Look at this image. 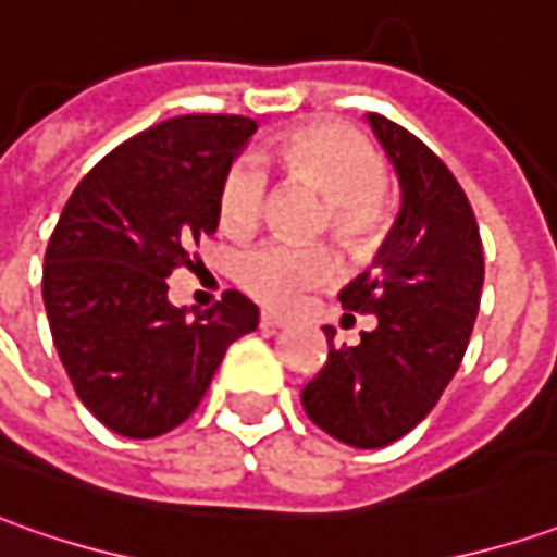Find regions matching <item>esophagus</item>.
<instances>
[{
    "mask_svg": "<svg viewBox=\"0 0 557 557\" xmlns=\"http://www.w3.org/2000/svg\"><path fill=\"white\" fill-rule=\"evenodd\" d=\"M259 326L261 330H271V333H274V330H283V326H286V320L277 314H271V311H261Z\"/></svg>",
    "mask_w": 557,
    "mask_h": 557,
    "instance_id": "esophagus-1",
    "label": "esophagus"
}]
</instances>
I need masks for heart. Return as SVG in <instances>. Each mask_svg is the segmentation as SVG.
I'll use <instances>...</instances> for the list:
<instances>
[{"mask_svg": "<svg viewBox=\"0 0 557 557\" xmlns=\"http://www.w3.org/2000/svg\"><path fill=\"white\" fill-rule=\"evenodd\" d=\"M274 160L293 182L314 187L326 200L330 234L348 249H370L385 224V160L379 147L348 125H308L283 135ZM268 194V175L256 157H240L224 172L215 200L219 227L240 237L256 227ZM234 277L249 296L271 308H296L308 289L336 277V259L323 246L264 240L234 261Z\"/></svg>", "mask_w": 557, "mask_h": 557, "instance_id": "1", "label": "heart"}]
</instances>
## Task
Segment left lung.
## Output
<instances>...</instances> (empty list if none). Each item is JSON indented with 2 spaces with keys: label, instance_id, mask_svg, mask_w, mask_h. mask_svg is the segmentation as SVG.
Wrapping results in <instances>:
<instances>
[{
  "label": "left lung",
  "instance_id": "8db88e82",
  "mask_svg": "<svg viewBox=\"0 0 557 557\" xmlns=\"http://www.w3.org/2000/svg\"><path fill=\"white\" fill-rule=\"evenodd\" d=\"M400 182V215L375 256V271L351 280L338 301L373 314L357 345H333L301 388L317 429L360 450L412 432L459 370L484 286V249L471 202L444 160L404 125L367 116ZM351 317V314H348Z\"/></svg>",
  "mask_w": 557,
  "mask_h": 557
}]
</instances>
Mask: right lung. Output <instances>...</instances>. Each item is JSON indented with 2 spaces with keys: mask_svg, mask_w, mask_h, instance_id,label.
Wrapping results in <instances>:
<instances>
[{
  "mask_svg": "<svg viewBox=\"0 0 557 557\" xmlns=\"http://www.w3.org/2000/svg\"><path fill=\"white\" fill-rule=\"evenodd\" d=\"M256 120L187 113L138 132L88 172L46 249L42 301L79 400L123 437H160L200 407L231 342L259 308L227 289L197 317L169 301L165 277L200 264L215 234L224 172Z\"/></svg>",
  "mask_w": 557,
  "mask_h": 557,
  "instance_id": "obj_1",
  "label": "right lung"
}]
</instances>
